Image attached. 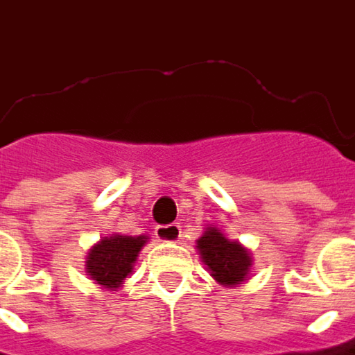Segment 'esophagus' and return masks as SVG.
<instances>
[{
  "label": "esophagus",
  "instance_id": "obj_1",
  "mask_svg": "<svg viewBox=\"0 0 355 355\" xmlns=\"http://www.w3.org/2000/svg\"><path fill=\"white\" fill-rule=\"evenodd\" d=\"M156 239L162 242H178L182 239V227L178 223L166 225V227H156Z\"/></svg>",
  "mask_w": 355,
  "mask_h": 355
}]
</instances>
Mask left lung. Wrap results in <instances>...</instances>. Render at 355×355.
<instances>
[{"label":"left lung","mask_w":355,"mask_h":355,"mask_svg":"<svg viewBox=\"0 0 355 355\" xmlns=\"http://www.w3.org/2000/svg\"><path fill=\"white\" fill-rule=\"evenodd\" d=\"M195 242L199 258L216 283L239 287L248 279L254 260L252 252L239 240H230L220 228L211 225Z\"/></svg>","instance_id":"left-lung-1"}]
</instances>
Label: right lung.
I'll return each instance as SVG.
<instances>
[{
	"instance_id": "1",
	"label": "right lung",
	"mask_w": 355,
	"mask_h": 355,
	"mask_svg": "<svg viewBox=\"0 0 355 355\" xmlns=\"http://www.w3.org/2000/svg\"><path fill=\"white\" fill-rule=\"evenodd\" d=\"M148 244L146 234L127 236L111 234L95 242L85 256V275L101 289L116 291L123 287L125 277L132 272L139 252Z\"/></svg>"
}]
</instances>
